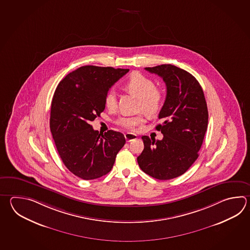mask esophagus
<instances>
[{
    "mask_svg": "<svg viewBox=\"0 0 250 250\" xmlns=\"http://www.w3.org/2000/svg\"><path fill=\"white\" fill-rule=\"evenodd\" d=\"M125 138L126 140V142H132L133 140H136L137 139V135L136 134H133V133H126L125 134Z\"/></svg>",
    "mask_w": 250,
    "mask_h": 250,
    "instance_id": "esophagus-1",
    "label": "esophagus"
}]
</instances>
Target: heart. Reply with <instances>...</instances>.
Masks as SVG:
<instances>
[{
  "instance_id": "heart-1",
  "label": "heart",
  "mask_w": 250,
  "mask_h": 250,
  "mask_svg": "<svg viewBox=\"0 0 250 250\" xmlns=\"http://www.w3.org/2000/svg\"><path fill=\"white\" fill-rule=\"evenodd\" d=\"M125 91L133 94L140 100V109L149 116H154L159 112L163 105V94L156 87V83L139 72L132 73L123 84ZM105 106L108 110H115L117 107L116 93L110 91L105 97ZM145 122L143 115L135 117H121L117 120L118 125L133 131L135 128Z\"/></svg>"
}]
</instances>
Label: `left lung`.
Returning a JSON list of instances; mask_svg holds the SVG:
<instances>
[{"mask_svg":"<svg viewBox=\"0 0 250 250\" xmlns=\"http://www.w3.org/2000/svg\"><path fill=\"white\" fill-rule=\"evenodd\" d=\"M163 78L167 97L156 129L161 141L143 136V152L137 158L144 173L158 180H170L184 174L199 158V150L208 129V111L199 82L188 72L164 64L145 67Z\"/></svg>","mask_w":250,"mask_h":250,"instance_id":"obj_1","label":"left lung"}]
</instances>
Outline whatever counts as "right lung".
Segmentation results:
<instances>
[{"instance_id": "right-lung-1", "label": "right lung", "mask_w": 250, "mask_h": 250, "mask_svg": "<svg viewBox=\"0 0 250 250\" xmlns=\"http://www.w3.org/2000/svg\"><path fill=\"white\" fill-rule=\"evenodd\" d=\"M129 69L83 66L58 84L51 102L50 127L57 150L72 173L93 180L112 169L124 134L113 130L102 134L90 123L105 109V97Z\"/></svg>"}]
</instances>
